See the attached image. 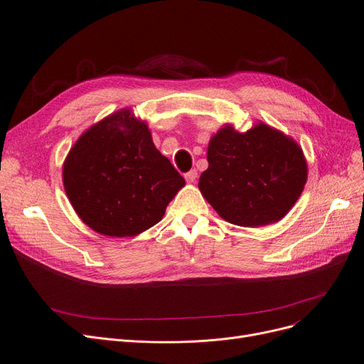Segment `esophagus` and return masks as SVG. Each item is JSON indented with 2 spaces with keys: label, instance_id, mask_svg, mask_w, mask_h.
I'll return each instance as SVG.
<instances>
[{
  "label": "esophagus",
  "instance_id": "obj_1",
  "mask_svg": "<svg viewBox=\"0 0 364 364\" xmlns=\"http://www.w3.org/2000/svg\"><path fill=\"white\" fill-rule=\"evenodd\" d=\"M184 178L187 183H195L196 178H198V171L196 169H190L188 172H186L184 174Z\"/></svg>",
  "mask_w": 364,
  "mask_h": 364
}]
</instances>
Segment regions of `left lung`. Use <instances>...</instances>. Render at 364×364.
<instances>
[{
	"mask_svg": "<svg viewBox=\"0 0 364 364\" xmlns=\"http://www.w3.org/2000/svg\"><path fill=\"white\" fill-rule=\"evenodd\" d=\"M199 190L225 221L242 227L277 223L307 183V161L291 137L262 122L246 132L223 127L208 144Z\"/></svg>",
	"mask_w": 364,
	"mask_h": 364,
	"instance_id": "obj_1",
	"label": "left lung"
}]
</instances>
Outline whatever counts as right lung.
I'll return each instance as SVG.
<instances>
[{
  "label": "right lung",
  "mask_w": 364,
  "mask_h": 364,
  "mask_svg": "<svg viewBox=\"0 0 364 364\" xmlns=\"http://www.w3.org/2000/svg\"><path fill=\"white\" fill-rule=\"evenodd\" d=\"M186 184L155 147L146 122L114 112L76 140L63 164V186L78 217L110 237H131L159 223Z\"/></svg>",
  "instance_id": "right-lung-1"
}]
</instances>
